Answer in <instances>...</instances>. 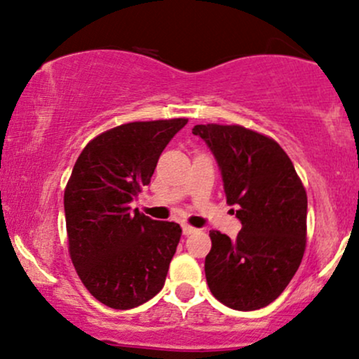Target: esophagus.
Masks as SVG:
<instances>
[{
    "label": "esophagus",
    "instance_id": "1",
    "mask_svg": "<svg viewBox=\"0 0 359 359\" xmlns=\"http://www.w3.org/2000/svg\"><path fill=\"white\" fill-rule=\"evenodd\" d=\"M182 232H184V236H192V234H196L197 229L192 227V226H189V224H184Z\"/></svg>",
    "mask_w": 359,
    "mask_h": 359
}]
</instances>
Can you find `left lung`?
<instances>
[{
	"instance_id": "1",
	"label": "left lung",
	"mask_w": 359,
	"mask_h": 359,
	"mask_svg": "<svg viewBox=\"0 0 359 359\" xmlns=\"http://www.w3.org/2000/svg\"><path fill=\"white\" fill-rule=\"evenodd\" d=\"M221 168L227 204L243 229L236 239L210 231L205 279L222 304L254 311L291 283L306 249L308 197L278 142L241 125H196ZM234 212V210H232Z\"/></svg>"
}]
</instances>
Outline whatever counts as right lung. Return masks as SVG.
<instances>
[{"mask_svg":"<svg viewBox=\"0 0 359 359\" xmlns=\"http://www.w3.org/2000/svg\"><path fill=\"white\" fill-rule=\"evenodd\" d=\"M187 118L132 122L100 133L76 158L65 189L68 250L90 294L109 308L147 303L165 283L182 229L130 202Z\"/></svg>","mask_w":359,"mask_h":359,"instance_id":"1","label":"right lung"}]
</instances>
